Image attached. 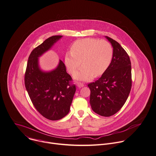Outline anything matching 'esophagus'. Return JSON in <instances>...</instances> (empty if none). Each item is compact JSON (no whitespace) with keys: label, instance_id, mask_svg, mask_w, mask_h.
Instances as JSON below:
<instances>
[{"label":"esophagus","instance_id":"obj_1","mask_svg":"<svg viewBox=\"0 0 156 156\" xmlns=\"http://www.w3.org/2000/svg\"><path fill=\"white\" fill-rule=\"evenodd\" d=\"M77 87H79V88H81V87H83V84L81 83H77Z\"/></svg>","mask_w":156,"mask_h":156}]
</instances>
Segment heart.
I'll use <instances>...</instances> for the list:
<instances>
[{
    "label": "heart",
    "instance_id": "1",
    "mask_svg": "<svg viewBox=\"0 0 156 156\" xmlns=\"http://www.w3.org/2000/svg\"><path fill=\"white\" fill-rule=\"evenodd\" d=\"M113 55V48L109 42L84 38L73 43L71 51L65 55L64 63L68 71L74 74L82 62L83 66L74 74V78L80 81H89L94 76H101L107 70Z\"/></svg>",
    "mask_w": 156,
    "mask_h": 156
}]
</instances>
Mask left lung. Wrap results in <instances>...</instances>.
Listing matches in <instances>:
<instances>
[{"mask_svg": "<svg viewBox=\"0 0 156 156\" xmlns=\"http://www.w3.org/2000/svg\"><path fill=\"white\" fill-rule=\"evenodd\" d=\"M111 43L113 55L107 70L88 87L93 111L103 116L117 113L125 103L131 89V64L125 50L117 41L105 37Z\"/></svg>", "mask_w": 156, "mask_h": 156, "instance_id": "left-lung-1", "label": "left lung"}]
</instances>
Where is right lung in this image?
Here are the masks:
<instances>
[{
    "label": "right lung",
    "mask_w": 156,
    "mask_h": 156,
    "mask_svg": "<svg viewBox=\"0 0 156 156\" xmlns=\"http://www.w3.org/2000/svg\"><path fill=\"white\" fill-rule=\"evenodd\" d=\"M62 36H52L34 48L28 58L25 85L34 107L46 118L58 120L66 116L76 92L75 85H70L71 76L66 72L62 61L49 71L40 67L39 58L50 50Z\"/></svg>",
    "instance_id": "obj_1"
}]
</instances>
